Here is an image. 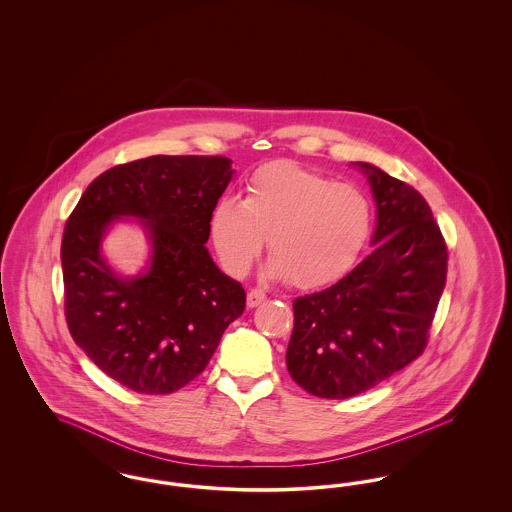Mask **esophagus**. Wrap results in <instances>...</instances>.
Listing matches in <instances>:
<instances>
[{
    "label": "esophagus",
    "instance_id": "esophagus-1",
    "mask_svg": "<svg viewBox=\"0 0 512 512\" xmlns=\"http://www.w3.org/2000/svg\"><path fill=\"white\" fill-rule=\"evenodd\" d=\"M265 299H267V293L263 290H251V292H247V307L253 309V307L261 305Z\"/></svg>",
    "mask_w": 512,
    "mask_h": 512
}]
</instances>
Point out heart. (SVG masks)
Here are the masks:
<instances>
[{
	"instance_id": "obj_1",
	"label": "heart",
	"mask_w": 512,
	"mask_h": 512,
	"mask_svg": "<svg viewBox=\"0 0 512 512\" xmlns=\"http://www.w3.org/2000/svg\"><path fill=\"white\" fill-rule=\"evenodd\" d=\"M374 211L368 195L293 161H272L253 172L245 197H222L211 236L220 261L242 276L268 236V272L313 290L341 278L370 238Z\"/></svg>"
}]
</instances>
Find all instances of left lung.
Masks as SVG:
<instances>
[{"label":"left lung","mask_w":512,"mask_h":512,"mask_svg":"<svg viewBox=\"0 0 512 512\" xmlns=\"http://www.w3.org/2000/svg\"><path fill=\"white\" fill-rule=\"evenodd\" d=\"M359 167L376 201L378 247L334 286L293 301L288 372L322 399L359 395L420 357L447 278V244L426 199Z\"/></svg>","instance_id":"obj_1"}]
</instances>
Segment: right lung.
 <instances>
[{
	"label": "right lung",
	"mask_w": 512,
	"mask_h": 512,
	"mask_svg": "<svg viewBox=\"0 0 512 512\" xmlns=\"http://www.w3.org/2000/svg\"><path fill=\"white\" fill-rule=\"evenodd\" d=\"M232 167L220 155H153L99 174L76 203L61 242L65 318L76 345L128 390L167 395L197 378L230 322L244 313L240 282L205 242ZM119 216L147 222L152 267L124 281L98 253Z\"/></svg>",
	"instance_id": "add662e5"
}]
</instances>
